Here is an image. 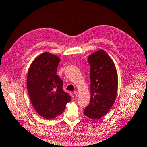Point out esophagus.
<instances>
[{"label":"esophagus","instance_id":"obj_1","mask_svg":"<svg viewBox=\"0 0 147 147\" xmlns=\"http://www.w3.org/2000/svg\"><path fill=\"white\" fill-rule=\"evenodd\" d=\"M74 94H75V95H76V97H78V92L77 91H74Z\"/></svg>","mask_w":147,"mask_h":147}]
</instances>
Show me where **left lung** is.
<instances>
[{"label":"left lung","instance_id":"obj_1","mask_svg":"<svg viewBox=\"0 0 147 147\" xmlns=\"http://www.w3.org/2000/svg\"><path fill=\"white\" fill-rule=\"evenodd\" d=\"M91 66V100L84 113L90 119H99L111 109L116 100L118 77L114 62L103 49L88 57Z\"/></svg>","mask_w":147,"mask_h":147}]
</instances>
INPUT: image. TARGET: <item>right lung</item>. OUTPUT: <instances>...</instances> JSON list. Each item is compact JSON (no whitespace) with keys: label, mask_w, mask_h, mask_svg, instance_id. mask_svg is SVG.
Returning <instances> with one entry per match:
<instances>
[{"label":"right lung","mask_w":147,"mask_h":147,"mask_svg":"<svg viewBox=\"0 0 147 147\" xmlns=\"http://www.w3.org/2000/svg\"><path fill=\"white\" fill-rule=\"evenodd\" d=\"M60 59L48 52L37 56L27 74V87L32 106L46 119L61 115L71 97L63 90V81L56 75Z\"/></svg>","instance_id":"obj_1"}]
</instances>
